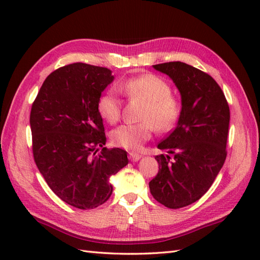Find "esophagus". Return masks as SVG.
<instances>
[{"mask_svg": "<svg viewBox=\"0 0 260 260\" xmlns=\"http://www.w3.org/2000/svg\"><path fill=\"white\" fill-rule=\"evenodd\" d=\"M128 157H129L131 161L136 162V161H139V159L141 158V154L136 153V152H129L128 153Z\"/></svg>", "mask_w": 260, "mask_h": 260, "instance_id": "esophagus-1", "label": "esophagus"}]
</instances>
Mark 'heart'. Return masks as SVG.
I'll use <instances>...</instances> for the list:
<instances>
[{"label": "heart", "instance_id": "heart-1", "mask_svg": "<svg viewBox=\"0 0 260 260\" xmlns=\"http://www.w3.org/2000/svg\"><path fill=\"white\" fill-rule=\"evenodd\" d=\"M116 89L131 102L142 103L139 124L120 125L110 133L114 145L126 150H139L152 137L154 131L167 133L178 123L182 113L180 98L172 92L169 82L154 74L131 77L116 85ZM97 110L101 117L114 124L120 117L121 104L114 90L109 89L99 97Z\"/></svg>", "mask_w": 260, "mask_h": 260}]
</instances>
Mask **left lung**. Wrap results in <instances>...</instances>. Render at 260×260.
<instances>
[{
    "instance_id": "1",
    "label": "left lung",
    "mask_w": 260,
    "mask_h": 260,
    "mask_svg": "<svg viewBox=\"0 0 260 260\" xmlns=\"http://www.w3.org/2000/svg\"><path fill=\"white\" fill-rule=\"evenodd\" d=\"M167 74L181 92L182 113L175 128L158 143V172L150 182L157 202L179 209L198 201L227 157L230 109L221 88L204 71L180 61L153 66Z\"/></svg>"
}]
</instances>
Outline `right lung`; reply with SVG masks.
<instances>
[{"instance_id":"right-lung-1","label":"right lung","mask_w":260,"mask_h":260,"mask_svg":"<svg viewBox=\"0 0 260 260\" xmlns=\"http://www.w3.org/2000/svg\"><path fill=\"white\" fill-rule=\"evenodd\" d=\"M114 77L107 68L82 62L49 75L32 104V153L49 187L66 203L81 210L97 208L112 196L109 183L128 164L121 148L106 143L99 97Z\"/></svg>"}]
</instances>
